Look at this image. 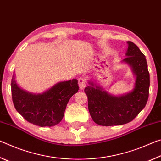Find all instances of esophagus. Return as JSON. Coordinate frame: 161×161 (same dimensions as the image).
<instances>
[{"label":"esophagus","instance_id":"esophagus-1","mask_svg":"<svg viewBox=\"0 0 161 161\" xmlns=\"http://www.w3.org/2000/svg\"><path fill=\"white\" fill-rule=\"evenodd\" d=\"M78 84L81 90L84 89V87L86 86V79L84 77H80L78 80Z\"/></svg>","mask_w":161,"mask_h":161}]
</instances>
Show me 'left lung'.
I'll use <instances>...</instances> for the list:
<instances>
[{"label": "left lung", "mask_w": 161, "mask_h": 161, "mask_svg": "<svg viewBox=\"0 0 161 161\" xmlns=\"http://www.w3.org/2000/svg\"><path fill=\"white\" fill-rule=\"evenodd\" d=\"M126 58L122 62L131 67L136 76L134 89L126 94L114 96L92 81L85 87L88 108L95 123L110 126L129 123L145 107L148 99L150 75L146 57L134 43L128 41Z\"/></svg>", "instance_id": "1"}]
</instances>
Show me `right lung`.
<instances>
[{"label": "right lung", "instance_id": "obj_1", "mask_svg": "<svg viewBox=\"0 0 161 161\" xmlns=\"http://www.w3.org/2000/svg\"><path fill=\"white\" fill-rule=\"evenodd\" d=\"M78 90L76 79L59 82L42 94H32L20 89L14 75L11 81L15 109L26 121L41 127L58 124L63 118L68 102Z\"/></svg>", "mask_w": 161, "mask_h": 161}]
</instances>
